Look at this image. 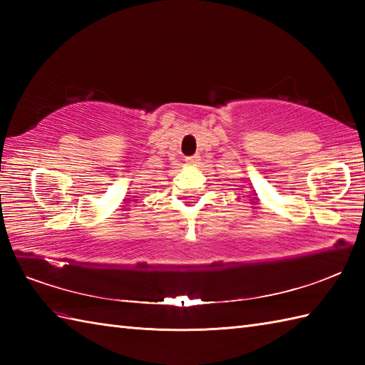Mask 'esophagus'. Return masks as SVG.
<instances>
[{"label": "esophagus", "instance_id": "34e87169", "mask_svg": "<svg viewBox=\"0 0 365 365\" xmlns=\"http://www.w3.org/2000/svg\"><path fill=\"white\" fill-rule=\"evenodd\" d=\"M199 161H200V157H199V155H195V157H188V158H187V165H190V166H197Z\"/></svg>", "mask_w": 365, "mask_h": 365}]
</instances>
